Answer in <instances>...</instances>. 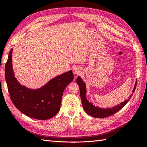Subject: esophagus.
Returning a JSON list of instances; mask_svg holds the SVG:
<instances>
[{
    "mask_svg": "<svg viewBox=\"0 0 147 147\" xmlns=\"http://www.w3.org/2000/svg\"><path fill=\"white\" fill-rule=\"evenodd\" d=\"M82 69H81L80 67H74L73 69V73L75 75H78V74H80L82 73Z\"/></svg>",
    "mask_w": 147,
    "mask_h": 147,
    "instance_id": "obj_1",
    "label": "esophagus"
}]
</instances>
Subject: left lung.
<instances>
[{
	"label": "left lung",
	"mask_w": 147,
	"mask_h": 147,
	"mask_svg": "<svg viewBox=\"0 0 147 147\" xmlns=\"http://www.w3.org/2000/svg\"><path fill=\"white\" fill-rule=\"evenodd\" d=\"M136 82H136L135 86H134V88L133 90V93L135 91L136 86ZM76 83L78 85L79 88H80V96H81V99H82V102L84 110L85 111V112L88 115H92V116L96 117V118L107 117L110 116V115L115 114L119 111L121 110V109L127 104V102L129 100V99L131 98V96L133 95V94L131 95L128 100H126V101L121 102L120 104H118L117 106H115V107H113L112 108L103 109V108L98 107L97 106L95 107V105H93L92 103L89 102V101L87 100L86 97V85L85 82H83V80L81 78L80 76L77 78Z\"/></svg>",
	"instance_id": "left-lung-1"
}]
</instances>
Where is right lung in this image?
<instances>
[{
    "label": "right lung",
    "instance_id": "1",
    "mask_svg": "<svg viewBox=\"0 0 147 147\" xmlns=\"http://www.w3.org/2000/svg\"><path fill=\"white\" fill-rule=\"evenodd\" d=\"M12 48L5 66V77L11 100L27 116L39 120L52 118L60 110L64 89L73 80L72 70L56 76L42 87L30 89L19 83L12 64Z\"/></svg>",
    "mask_w": 147,
    "mask_h": 147
}]
</instances>
